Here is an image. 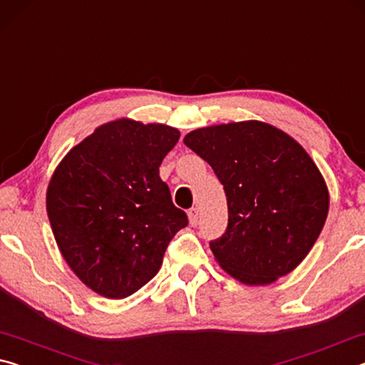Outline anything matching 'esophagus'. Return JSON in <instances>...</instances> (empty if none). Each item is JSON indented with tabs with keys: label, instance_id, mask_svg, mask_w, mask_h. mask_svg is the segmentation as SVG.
Instances as JSON below:
<instances>
[{
	"label": "esophagus",
	"instance_id": "1",
	"mask_svg": "<svg viewBox=\"0 0 365 365\" xmlns=\"http://www.w3.org/2000/svg\"><path fill=\"white\" fill-rule=\"evenodd\" d=\"M188 219H190V224L191 225H197V222H200V211H197V207H191L188 211Z\"/></svg>",
	"mask_w": 365,
	"mask_h": 365
}]
</instances>
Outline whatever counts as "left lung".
Wrapping results in <instances>:
<instances>
[{"mask_svg": "<svg viewBox=\"0 0 365 365\" xmlns=\"http://www.w3.org/2000/svg\"><path fill=\"white\" fill-rule=\"evenodd\" d=\"M183 143L224 185L228 225L209 242L222 269L246 285H269L289 274L329 214V190L309 154L259 120L197 128Z\"/></svg>", "mask_w": 365, "mask_h": 365, "instance_id": "8db88e82", "label": "left lung"}]
</instances>
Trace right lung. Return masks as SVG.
<instances>
[{
	"label": "right lung",
	"instance_id": "obj_1",
	"mask_svg": "<svg viewBox=\"0 0 365 365\" xmlns=\"http://www.w3.org/2000/svg\"><path fill=\"white\" fill-rule=\"evenodd\" d=\"M178 138L169 125L120 119L98 127L54 170L46 193L54 238L69 267L98 294L120 299L138 292L188 225L159 177Z\"/></svg>",
	"mask_w": 365,
	"mask_h": 365
}]
</instances>
